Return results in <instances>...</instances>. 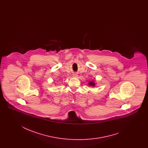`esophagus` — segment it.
Wrapping results in <instances>:
<instances>
[{
	"instance_id": "34e87169",
	"label": "esophagus",
	"mask_w": 148,
	"mask_h": 148,
	"mask_svg": "<svg viewBox=\"0 0 148 148\" xmlns=\"http://www.w3.org/2000/svg\"><path fill=\"white\" fill-rule=\"evenodd\" d=\"M77 76V74H74V77H76Z\"/></svg>"
}]
</instances>
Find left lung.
<instances>
[{
    "instance_id": "obj_1",
    "label": "left lung",
    "mask_w": 148,
    "mask_h": 148,
    "mask_svg": "<svg viewBox=\"0 0 148 148\" xmlns=\"http://www.w3.org/2000/svg\"><path fill=\"white\" fill-rule=\"evenodd\" d=\"M88 85L90 86H95V83H94V81H90L88 82Z\"/></svg>"
}]
</instances>
